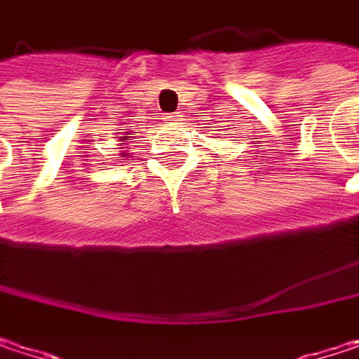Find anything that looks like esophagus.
I'll return each mask as SVG.
<instances>
[{
  "mask_svg": "<svg viewBox=\"0 0 359 359\" xmlns=\"http://www.w3.org/2000/svg\"><path fill=\"white\" fill-rule=\"evenodd\" d=\"M177 120H182V114H165V122H177Z\"/></svg>",
  "mask_w": 359,
  "mask_h": 359,
  "instance_id": "34e87169",
  "label": "esophagus"
}]
</instances>
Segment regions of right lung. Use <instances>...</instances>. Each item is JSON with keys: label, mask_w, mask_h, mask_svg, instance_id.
<instances>
[{"label": "right lung", "mask_w": 359, "mask_h": 359, "mask_svg": "<svg viewBox=\"0 0 359 359\" xmlns=\"http://www.w3.org/2000/svg\"><path fill=\"white\" fill-rule=\"evenodd\" d=\"M128 139H130V137H120V141H122V144L128 141Z\"/></svg>", "instance_id": "1"}]
</instances>
